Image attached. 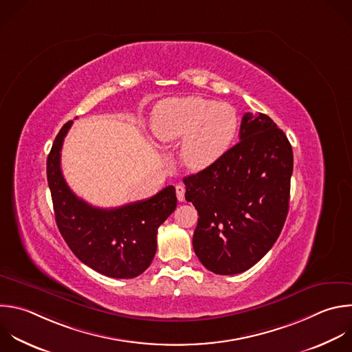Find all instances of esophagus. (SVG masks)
<instances>
[{"label":"esophagus","mask_w":352,"mask_h":352,"mask_svg":"<svg viewBox=\"0 0 352 352\" xmlns=\"http://www.w3.org/2000/svg\"><path fill=\"white\" fill-rule=\"evenodd\" d=\"M175 192H177V199L179 201H184L185 200V188L182 185H177Z\"/></svg>","instance_id":"1"}]
</instances>
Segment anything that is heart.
<instances>
[{"mask_svg": "<svg viewBox=\"0 0 352 352\" xmlns=\"http://www.w3.org/2000/svg\"><path fill=\"white\" fill-rule=\"evenodd\" d=\"M239 126L236 110L201 96L168 98L152 114V131L164 144L181 141V159L193 171L212 167L230 149Z\"/></svg>", "mask_w": 352, "mask_h": 352, "instance_id": "heart-1", "label": "heart"}]
</instances>
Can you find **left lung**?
I'll return each mask as SVG.
<instances>
[{"mask_svg": "<svg viewBox=\"0 0 352 352\" xmlns=\"http://www.w3.org/2000/svg\"><path fill=\"white\" fill-rule=\"evenodd\" d=\"M241 141L212 167L184 178L197 210L193 250L217 275L257 264L280 235L289 212L293 151L271 117L246 113Z\"/></svg>", "mask_w": 352, "mask_h": 352, "instance_id": "obj_1", "label": "left lung"}]
</instances>
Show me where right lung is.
I'll return each mask as SVG.
<instances>
[{
  "label": "right lung",
  "instance_id": "add662e5",
  "mask_svg": "<svg viewBox=\"0 0 352 352\" xmlns=\"http://www.w3.org/2000/svg\"><path fill=\"white\" fill-rule=\"evenodd\" d=\"M73 122L58 133L47 159L56 225L74 256L94 271L117 279L141 275L157 249V229L177 207L175 188L116 208H99L76 196L60 170V151Z\"/></svg>",
  "mask_w": 352,
  "mask_h": 352
}]
</instances>
